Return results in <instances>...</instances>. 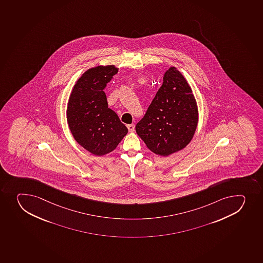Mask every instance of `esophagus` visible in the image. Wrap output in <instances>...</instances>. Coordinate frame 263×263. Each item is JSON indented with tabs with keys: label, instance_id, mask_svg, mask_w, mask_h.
Listing matches in <instances>:
<instances>
[{
	"label": "esophagus",
	"instance_id": "esophagus-1",
	"mask_svg": "<svg viewBox=\"0 0 263 263\" xmlns=\"http://www.w3.org/2000/svg\"><path fill=\"white\" fill-rule=\"evenodd\" d=\"M127 128H128L129 132H134L135 131V124L127 125Z\"/></svg>",
	"mask_w": 263,
	"mask_h": 263
}]
</instances>
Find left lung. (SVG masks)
<instances>
[{"instance_id": "8db88e82", "label": "left lung", "mask_w": 263, "mask_h": 263, "mask_svg": "<svg viewBox=\"0 0 263 263\" xmlns=\"http://www.w3.org/2000/svg\"><path fill=\"white\" fill-rule=\"evenodd\" d=\"M198 120L197 103L191 86L177 68L171 67L146 114L136 124V133L150 151L167 157L190 143Z\"/></svg>"}]
</instances>
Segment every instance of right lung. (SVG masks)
I'll return each mask as SVG.
<instances>
[{
  "label": "right lung",
  "mask_w": 263,
  "mask_h": 263,
  "mask_svg": "<svg viewBox=\"0 0 263 263\" xmlns=\"http://www.w3.org/2000/svg\"><path fill=\"white\" fill-rule=\"evenodd\" d=\"M118 72L115 65L97 66L81 74L73 86L67 106L72 136L86 151L104 156L117 148L127 128L108 108L104 89Z\"/></svg>",
  "instance_id": "right-lung-1"
}]
</instances>
